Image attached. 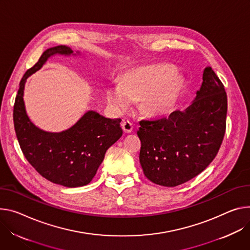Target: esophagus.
I'll return each mask as SVG.
<instances>
[{"mask_svg":"<svg viewBox=\"0 0 250 250\" xmlns=\"http://www.w3.org/2000/svg\"><path fill=\"white\" fill-rule=\"evenodd\" d=\"M122 127H123V129H124V131H125V133H130V132L132 131V128H133L132 124H131L130 122H128V121L124 122V123L122 124Z\"/></svg>","mask_w":250,"mask_h":250,"instance_id":"34e87169","label":"esophagus"}]
</instances>
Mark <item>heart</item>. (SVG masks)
I'll return each instance as SVG.
<instances>
[{
  "instance_id": "heart-1",
  "label": "heart",
  "mask_w": 250,
  "mask_h": 250,
  "mask_svg": "<svg viewBox=\"0 0 250 250\" xmlns=\"http://www.w3.org/2000/svg\"><path fill=\"white\" fill-rule=\"evenodd\" d=\"M177 70L172 65H155L134 70L125 82H113L106 89V99L111 107L124 112L144 98L143 107L153 115L166 116L172 110L183 83L176 78Z\"/></svg>"
}]
</instances>
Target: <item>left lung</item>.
Instances as JSON below:
<instances>
[{"mask_svg":"<svg viewBox=\"0 0 250 250\" xmlns=\"http://www.w3.org/2000/svg\"><path fill=\"white\" fill-rule=\"evenodd\" d=\"M228 98L210 66L202 74L200 88L185 110L167 118L140 122V162L153 184L173 188L206 169L221 146Z\"/></svg>","mask_w":250,"mask_h":250,"instance_id":"left-lung-1","label":"left lung"}]
</instances>
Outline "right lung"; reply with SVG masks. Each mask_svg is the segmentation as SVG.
<instances>
[{"label":"right lung","mask_w":250,"mask_h":250,"mask_svg":"<svg viewBox=\"0 0 250 250\" xmlns=\"http://www.w3.org/2000/svg\"><path fill=\"white\" fill-rule=\"evenodd\" d=\"M79 56L66 46L44 51L38 62L20 82L14 105V125L22 153L44 178L66 188L89 184L103 163L106 150L123 135L121 119H107L87 110L70 128L60 132L41 129L30 120L24 102L27 79L54 56Z\"/></svg>","instance_id":"add662e5"}]
</instances>
